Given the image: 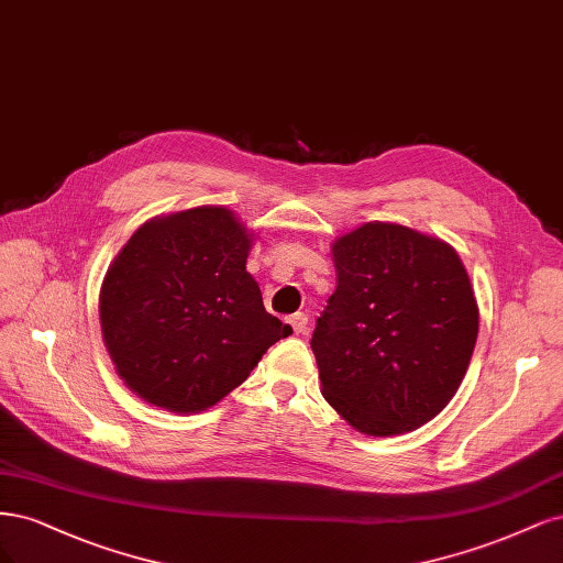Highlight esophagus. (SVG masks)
Returning a JSON list of instances; mask_svg holds the SVG:
<instances>
[{"label":"esophagus","instance_id":"34e87169","mask_svg":"<svg viewBox=\"0 0 563 563\" xmlns=\"http://www.w3.org/2000/svg\"><path fill=\"white\" fill-rule=\"evenodd\" d=\"M287 322H289V328H292L295 334H306V332H308V316H306V313L289 316Z\"/></svg>","mask_w":563,"mask_h":563}]
</instances>
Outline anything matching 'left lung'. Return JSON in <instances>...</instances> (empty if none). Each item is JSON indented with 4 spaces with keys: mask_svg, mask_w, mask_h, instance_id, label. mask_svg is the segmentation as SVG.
I'll return each mask as SVG.
<instances>
[{
    "mask_svg": "<svg viewBox=\"0 0 563 563\" xmlns=\"http://www.w3.org/2000/svg\"><path fill=\"white\" fill-rule=\"evenodd\" d=\"M336 289L316 320L320 390L349 426L393 438L432 421L475 351L479 308L446 241L367 222L332 243Z\"/></svg>",
    "mask_w": 563,
    "mask_h": 563,
    "instance_id": "left-lung-1",
    "label": "left lung"
}]
</instances>
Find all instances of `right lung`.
I'll use <instances>...</instances> for the list:
<instances>
[{
	"label": "right lung",
	"mask_w": 563,
	"mask_h": 563,
	"mask_svg": "<svg viewBox=\"0 0 563 563\" xmlns=\"http://www.w3.org/2000/svg\"><path fill=\"white\" fill-rule=\"evenodd\" d=\"M252 241L233 210L198 206L152 217L119 250L100 287V328L140 400L206 411L292 334L247 274Z\"/></svg>",
	"instance_id": "obj_1"
}]
</instances>
